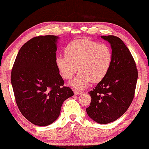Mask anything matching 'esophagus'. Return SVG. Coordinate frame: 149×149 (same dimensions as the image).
I'll return each instance as SVG.
<instances>
[{"mask_svg": "<svg viewBox=\"0 0 149 149\" xmlns=\"http://www.w3.org/2000/svg\"><path fill=\"white\" fill-rule=\"evenodd\" d=\"M74 93L75 94H76V95H79V94L82 93V92L79 91H77V90H74Z\"/></svg>", "mask_w": 149, "mask_h": 149, "instance_id": "1", "label": "esophagus"}]
</instances>
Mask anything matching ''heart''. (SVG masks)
Segmentation results:
<instances>
[{
  "label": "heart",
  "instance_id": "heart-1",
  "mask_svg": "<svg viewBox=\"0 0 149 149\" xmlns=\"http://www.w3.org/2000/svg\"><path fill=\"white\" fill-rule=\"evenodd\" d=\"M64 53L65 56H56V68L66 79H71L79 69L80 73L71 82L77 88L86 87L91 81H101L112 62V52L107 45L87 39L70 42L64 49Z\"/></svg>",
  "mask_w": 149,
  "mask_h": 149
}]
</instances>
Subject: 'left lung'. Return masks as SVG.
<instances>
[{
    "mask_svg": "<svg viewBox=\"0 0 149 149\" xmlns=\"http://www.w3.org/2000/svg\"><path fill=\"white\" fill-rule=\"evenodd\" d=\"M101 38L111 45L112 62L105 77L88 93L91 102L86 111L96 123L108 124L128 109L134 97L138 73L133 56L123 40L110 35Z\"/></svg>",
    "mask_w": 149,
    "mask_h": 149,
    "instance_id": "obj_1",
    "label": "left lung"
}]
</instances>
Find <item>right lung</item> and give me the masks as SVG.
<instances>
[{
  "instance_id": "obj_1",
  "label": "right lung",
  "mask_w": 149,
  "mask_h": 149,
  "mask_svg": "<svg viewBox=\"0 0 149 149\" xmlns=\"http://www.w3.org/2000/svg\"><path fill=\"white\" fill-rule=\"evenodd\" d=\"M58 36L34 37L19 51L11 74L16 104L31 123L45 126L59 117L64 100L74 95L64 86L55 64Z\"/></svg>"
}]
</instances>
